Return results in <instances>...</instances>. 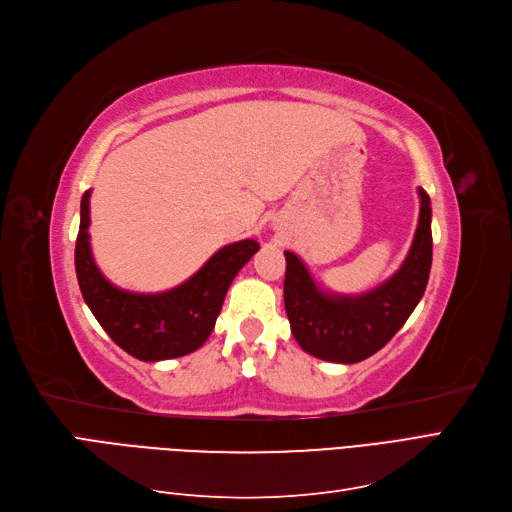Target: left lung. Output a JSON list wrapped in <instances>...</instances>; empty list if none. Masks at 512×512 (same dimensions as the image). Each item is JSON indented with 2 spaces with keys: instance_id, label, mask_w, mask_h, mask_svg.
Masks as SVG:
<instances>
[{
  "instance_id": "left-lung-1",
  "label": "left lung",
  "mask_w": 512,
  "mask_h": 512,
  "mask_svg": "<svg viewBox=\"0 0 512 512\" xmlns=\"http://www.w3.org/2000/svg\"><path fill=\"white\" fill-rule=\"evenodd\" d=\"M418 194L420 219L407 259L373 291L327 293L316 285L306 263L285 251V308L293 337L308 354L331 363H361L382 350L420 304L432 266V208L422 187Z\"/></svg>"
}]
</instances>
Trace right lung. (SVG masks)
<instances>
[{"mask_svg":"<svg viewBox=\"0 0 512 512\" xmlns=\"http://www.w3.org/2000/svg\"><path fill=\"white\" fill-rule=\"evenodd\" d=\"M90 189L82 196L75 274L94 318L124 352L156 363L198 350L221 312L232 280L257 251L251 238L227 244L183 285L162 293H130L101 274L90 251Z\"/></svg>","mask_w":512,"mask_h":512,"instance_id":"add662e5","label":"right lung"}]
</instances>
